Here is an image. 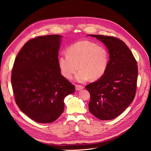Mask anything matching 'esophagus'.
<instances>
[{"label": "esophagus", "instance_id": "34e87169", "mask_svg": "<svg viewBox=\"0 0 151 151\" xmlns=\"http://www.w3.org/2000/svg\"><path fill=\"white\" fill-rule=\"evenodd\" d=\"M75 88H76V91H80V90H81V89H84V87L83 86H80V85H76Z\"/></svg>", "mask_w": 151, "mask_h": 151}]
</instances>
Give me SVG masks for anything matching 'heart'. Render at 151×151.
<instances>
[{
	"label": "heart",
	"instance_id": "1",
	"mask_svg": "<svg viewBox=\"0 0 151 151\" xmlns=\"http://www.w3.org/2000/svg\"><path fill=\"white\" fill-rule=\"evenodd\" d=\"M67 53L60 55L58 59L60 72L67 78L72 77L78 65L80 70L75 78L79 83H84L89 79L97 80L106 73L109 64V53L104 46L83 40L70 46Z\"/></svg>",
	"mask_w": 151,
	"mask_h": 151
}]
</instances>
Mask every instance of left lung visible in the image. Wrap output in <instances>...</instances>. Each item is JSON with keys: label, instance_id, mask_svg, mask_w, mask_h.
<instances>
[{"label": "left lung", "instance_id": "obj_1", "mask_svg": "<svg viewBox=\"0 0 151 151\" xmlns=\"http://www.w3.org/2000/svg\"><path fill=\"white\" fill-rule=\"evenodd\" d=\"M88 35L104 43L109 54L104 75L86 86L91 96L89 111L100 120H111L121 114L135 96L137 62L130 50L120 39L101 35Z\"/></svg>", "mask_w": 151, "mask_h": 151}]
</instances>
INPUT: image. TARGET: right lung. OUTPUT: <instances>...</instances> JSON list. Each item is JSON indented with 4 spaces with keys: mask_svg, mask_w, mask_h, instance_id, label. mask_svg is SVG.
Returning <instances> with one entry per match:
<instances>
[{
    "mask_svg": "<svg viewBox=\"0 0 151 151\" xmlns=\"http://www.w3.org/2000/svg\"><path fill=\"white\" fill-rule=\"evenodd\" d=\"M62 36H40L29 40L15 59L12 85L17 105L31 119L51 123L64 109L65 97L75 86L63 77L58 59Z\"/></svg>",
    "mask_w": 151,
    "mask_h": 151,
    "instance_id": "add662e5",
    "label": "right lung"
}]
</instances>
